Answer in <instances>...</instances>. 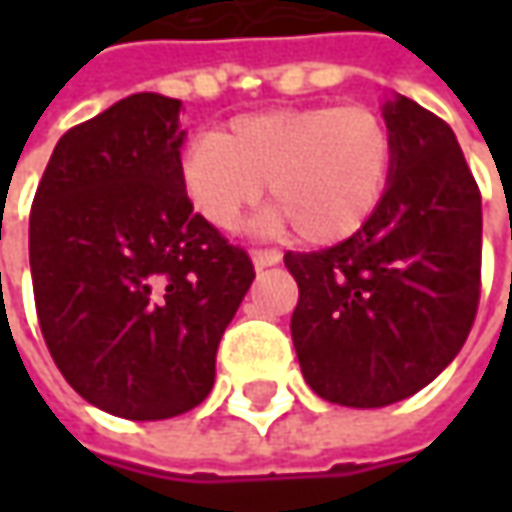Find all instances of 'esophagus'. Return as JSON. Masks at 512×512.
<instances>
[{"label": "esophagus", "mask_w": 512, "mask_h": 512, "mask_svg": "<svg viewBox=\"0 0 512 512\" xmlns=\"http://www.w3.org/2000/svg\"><path fill=\"white\" fill-rule=\"evenodd\" d=\"M250 259H253V265L256 267H270L279 265L282 253H279V250H262V247H256V250H250Z\"/></svg>", "instance_id": "esophagus-1"}]
</instances>
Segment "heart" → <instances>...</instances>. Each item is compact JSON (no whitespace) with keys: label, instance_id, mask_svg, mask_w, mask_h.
<instances>
[{"label":"heart","instance_id":"b5f03b06","mask_svg":"<svg viewBox=\"0 0 512 512\" xmlns=\"http://www.w3.org/2000/svg\"><path fill=\"white\" fill-rule=\"evenodd\" d=\"M393 168V136L367 105H313L250 113L219 133L199 136L185 153L182 182L196 213L233 230L265 196L259 222L276 233L296 225L310 245L353 236L376 213Z\"/></svg>","mask_w":512,"mask_h":512}]
</instances>
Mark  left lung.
<instances>
[{
	"label": "left lung",
	"instance_id": "8db88e82",
	"mask_svg": "<svg viewBox=\"0 0 512 512\" xmlns=\"http://www.w3.org/2000/svg\"><path fill=\"white\" fill-rule=\"evenodd\" d=\"M393 168L350 239L285 253L305 382L344 407L402 402L456 359L482 293V193L456 133L407 96L384 105Z\"/></svg>",
	"mask_w": 512,
	"mask_h": 512
}]
</instances>
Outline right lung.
Instances as JSON below:
<instances>
[{"label":"right lung","instance_id":"add662e5","mask_svg":"<svg viewBox=\"0 0 512 512\" xmlns=\"http://www.w3.org/2000/svg\"><path fill=\"white\" fill-rule=\"evenodd\" d=\"M182 102L133 93L70 128L30 210V276L50 356L99 410L156 422L202 404L253 282L187 199Z\"/></svg>","mask_w":512,"mask_h":512}]
</instances>
